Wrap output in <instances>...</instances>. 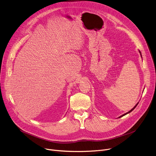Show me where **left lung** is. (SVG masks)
<instances>
[{"mask_svg":"<svg viewBox=\"0 0 156 156\" xmlns=\"http://www.w3.org/2000/svg\"><path fill=\"white\" fill-rule=\"evenodd\" d=\"M139 52H140V51H139ZM140 55H141V53H140ZM137 105H138V103H137V104H136V106H134V108H133V109H131V110H130V111H129V112H126V113H125V114H124V115H122V116H120V117H119V118H121V117H122V116H124V115H127V114H128V113H129V112H131V111H133V110H134V108H136V106H137Z\"/></svg>","mask_w":156,"mask_h":156,"instance_id":"1","label":"left lung"}]
</instances>
